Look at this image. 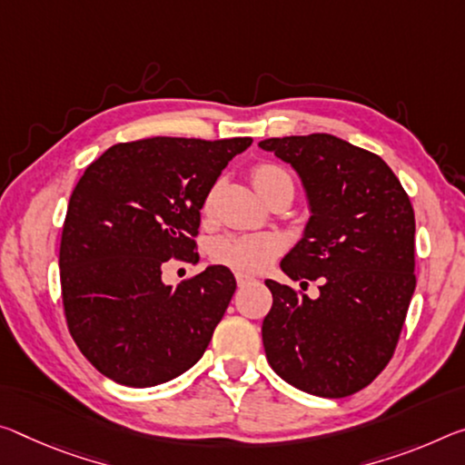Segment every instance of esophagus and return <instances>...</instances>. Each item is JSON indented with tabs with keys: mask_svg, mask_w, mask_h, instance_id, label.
<instances>
[{
	"mask_svg": "<svg viewBox=\"0 0 465 465\" xmlns=\"http://www.w3.org/2000/svg\"><path fill=\"white\" fill-rule=\"evenodd\" d=\"M235 282H238L240 287H244V285H248V283H252L254 277L246 275V272H235Z\"/></svg>",
	"mask_w": 465,
	"mask_h": 465,
	"instance_id": "obj_1",
	"label": "esophagus"
}]
</instances>
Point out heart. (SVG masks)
<instances>
[{
    "label": "heart",
    "mask_w": 465,
    "mask_h": 465,
    "mask_svg": "<svg viewBox=\"0 0 465 465\" xmlns=\"http://www.w3.org/2000/svg\"><path fill=\"white\" fill-rule=\"evenodd\" d=\"M252 182L259 193L269 198L282 186H293L290 173L279 165L261 163L252 169ZM213 194L206 196L209 211ZM282 252V240L272 233H230L221 235L213 244V259L240 272H261Z\"/></svg>",
    "instance_id": "heart-1"
}]
</instances>
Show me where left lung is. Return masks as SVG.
Masks as SVG:
<instances>
[{"instance_id": "1", "label": "left lung", "mask_w": 465, "mask_h": 465, "mask_svg": "<svg viewBox=\"0 0 465 465\" xmlns=\"http://www.w3.org/2000/svg\"><path fill=\"white\" fill-rule=\"evenodd\" d=\"M296 169L311 219L282 271L319 298L267 279L272 306L262 345L272 371L300 391L348 397L391 360L416 290V219L379 154L331 134L261 140Z\"/></svg>"}]
</instances>
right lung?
Segmentation results:
<instances>
[{
    "label": "right lung",
    "mask_w": 465,
    "mask_h": 465,
    "mask_svg": "<svg viewBox=\"0 0 465 465\" xmlns=\"http://www.w3.org/2000/svg\"><path fill=\"white\" fill-rule=\"evenodd\" d=\"M252 138L154 136L114 144L70 196L60 244L64 312L78 350L126 387H154L193 368L235 292L206 267L178 287L161 267L196 262L201 209L225 165Z\"/></svg>",
    "instance_id": "right-lung-1"
}]
</instances>
